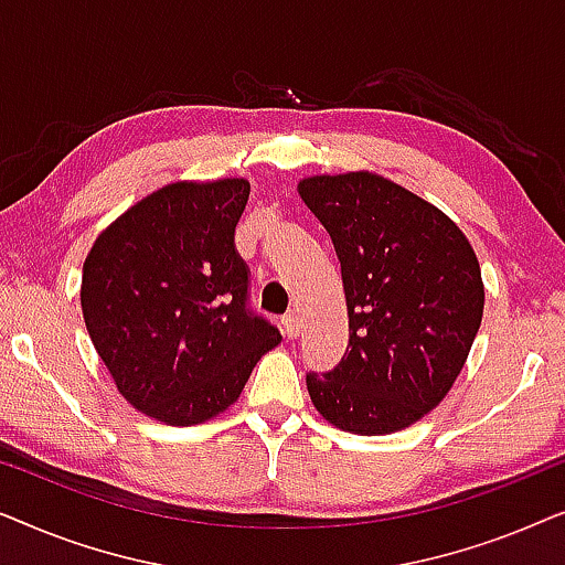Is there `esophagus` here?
I'll return each mask as SVG.
<instances>
[{"mask_svg":"<svg viewBox=\"0 0 565 565\" xmlns=\"http://www.w3.org/2000/svg\"><path fill=\"white\" fill-rule=\"evenodd\" d=\"M282 331L288 339H296L300 334V316L296 311L282 316Z\"/></svg>","mask_w":565,"mask_h":565,"instance_id":"34e87169","label":"esophagus"}]
</instances>
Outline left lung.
Masks as SVG:
<instances>
[{
  "mask_svg": "<svg viewBox=\"0 0 565 565\" xmlns=\"http://www.w3.org/2000/svg\"><path fill=\"white\" fill-rule=\"evenodd\" d=\"M298 195L334 242L350 344L306 375L323 419L391 435L439 406L483 319L481 265L466 234L427 200L373 172L316 174Z\"/></svg>",
  "mask_w": 565,
  "mask_h": 565,
  "instance_id": "obj_1",
  "label": "left lung"
}]
</instances>
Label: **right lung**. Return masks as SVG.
Masks as SVG:
<instances>
[{
    "label": "right lung",
    "mask_w": 565,
    "mask_h": 565,
    "mask_svg": "<svg viewBox=\"0 0 565 565\" xmlns=\"http://www.w3.org/2000/svg\"><path fill=\"white\" fill-rule=\"evenodd\" d=\"M249 182H172L115 218L84 259L82 313L115 388L169 427L203 424L242 396L282 342L246 308L234 231Z\"/></svg>",
    "instance_id": "right-lung-1"
}]
</instances>
